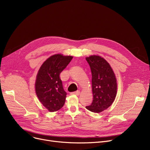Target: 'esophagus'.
I'll list each match as a JSON object with an SVG mask.
<instances>
[{
	"label": "esophagus",
	"instance_id": "34e87169",
	"mask_svg": "<svg viewBox=\"0 0 150 150\" xmlns=\"http://www.w3.org/2000/svg\"><path fill=\"white\" fill-rule=\"evenodd\" d=\"M80 93V91H75V92H74L72 93V94H74V95H76V96H79Z\"/></svg>",
	"mask_w": 150,
	"mask_h": 150
}]
</instances>
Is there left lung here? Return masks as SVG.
Returning a JSON list of instances; mask_svg holds the SVG:
<instances>
[{
  "label": "left lung",
  "instance_id": "8db88e82",
  "mask_svg": "<svg viewBox=\"0 0 150 150\" xmlns=\"http://www.w3.org/2000/svg\"><path fill=\"white\" fill-rule=\"evenodd\" d=\"M92 72L93 100L86 106L89 111L99 113L108 109L114 102L117 89L115 74L109 63L103 58L92 55L86 58Z\"/></svg>",
  "mask_w": 150,
  "mask_h": 150
}]
</instances>
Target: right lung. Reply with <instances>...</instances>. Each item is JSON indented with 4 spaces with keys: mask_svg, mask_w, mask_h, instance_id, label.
<instances>
[{
    "mask_svg": "<svg viewBox=\"0 0 150 150\" xmlns=\"http://www.w3.org/2000/svg\"><path fill=\"white\" fill-rule=\"evenodd\" d=\"M72 56L56 54L47 59L39 69L35 82L36 96L50 112L64 106L67 93L63 89L59 75L72 59Z\"/></svg>",
    "mask_w": 150,
    "mask_h": 150,
    "instance_id": "1",
    "label": "right lung"
}]
</instances>
